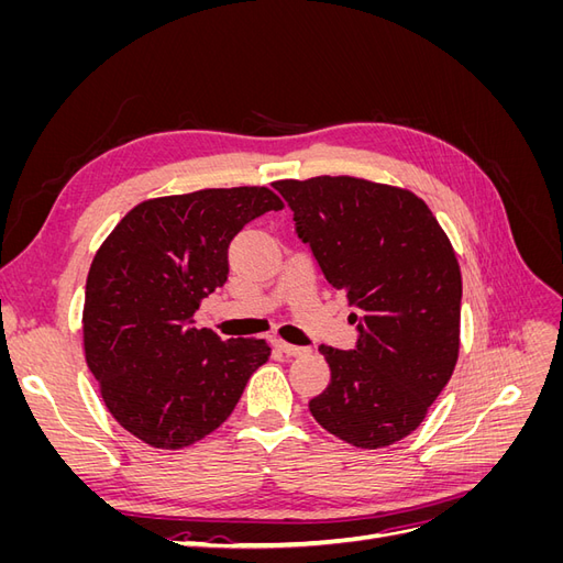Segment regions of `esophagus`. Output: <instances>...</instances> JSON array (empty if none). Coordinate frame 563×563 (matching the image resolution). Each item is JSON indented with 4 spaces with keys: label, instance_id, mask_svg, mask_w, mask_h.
I'll list each match as a JSON object with an SVG mask.
<instances>
[{
    "label": "esophagus",
    "instance_id": "esophagus-1",
    "mask_svg": "<svg viewBox=\"0 0 563 563\" xmlns=\"http://www.w3.org/2000/svg\"><path fill=\"white\" fill-rule=\"evenodd\" d=\"M272 345H275L286 356H300V354L308 352V347H298V345H291V343H284V340H275V343H272Z\"/></svg>",
    "mask_w": 563,
    "mask_h": 563
}]
</instances>
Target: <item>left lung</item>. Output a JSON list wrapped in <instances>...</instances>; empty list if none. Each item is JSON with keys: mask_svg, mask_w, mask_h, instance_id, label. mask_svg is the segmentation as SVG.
<instances>
[{"mask_svg": "<svg viewBox=\"0 0 563 563\" xmlns=\"http://www.w3.org/2000/svg\"><path fill=\"white\" fill-rule=\"evenodd\" d=\"M275 187L323 277L360 310L354 350L319 347L331 383L310 413L356 449L395 444L418 430L457 362L463 279L449 236L401 187L352 176Z\"/></svg>", "mask_w": 563, "mask_h": 563, "instance_id": "obj_1", "label": "left lung"}]
</instances>
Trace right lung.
<instances>
[{
  "mask_svg": "<svg viewBox=\"0 0 563 563\" xmlns=\"http://www.w3.org/2000/svg\"><path fill=\"white\" fill-rule=\"evenodd\" d=\"M279 209L267 187L147 199L96 251L84 356L112 418L143 444L178 451L218 430L269 360L265 340H220L192 314L228 282L234 234Z\"/></svg>",
  "mask_w": 563,
  "mask_h": 563,
  "instance_id": "add662e5",
  "label": "right lung"
}]
</instances>
